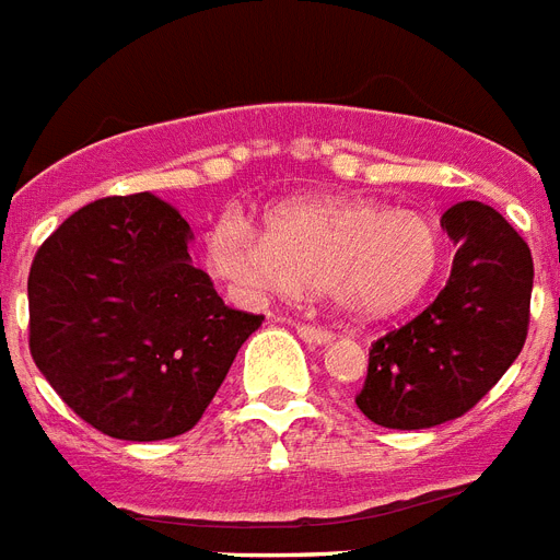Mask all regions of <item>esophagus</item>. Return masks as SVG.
Here are the masks:
<instances>
[{"mask_svg": "<svg viewBox=\"0 0 560 560\" xmlns=\"http://www.w3.org/2000/svg\"><path fill=\"white\" fill-rule=\"evenodd\" d=\"M298 329V335H301L303 341L306 343H315V347H324V343H329L335 338L329 329H320V326H308V324H298L294 326Z\"/></svg>", "mask_w": 560, "mask_h": 560, "instance_id": "esophagus-1", "label": "esophagus"}]
</instances>
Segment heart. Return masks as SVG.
Wrapping results in <instances>:
<instances>
[{
  "mask_svg": "<svg viewBox=\"0 0 560 560\" xmlns=\"http://www.w3.org/2000/svg\"><path fill=\"white\" fill-rule=\"evenodd\" d=\"M208 262L243 301L324 285L358 317H390L424 294L442 262L431 219L375 199H301L277 208L268 231L243 213L219 217Z\"/></svg>",
  "mask_w": 560,
  "mask_h": 560,
  "instance_id": "heart-1",
  "label": "heart"
}]
</instances>
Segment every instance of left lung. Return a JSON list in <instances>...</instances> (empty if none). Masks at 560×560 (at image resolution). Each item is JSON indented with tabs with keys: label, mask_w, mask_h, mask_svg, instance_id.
Masks as SVG:
<instances>
[{
	"label": "left lung",
	"mask_w": 560,
	"mask_h": 560,
	"mask_svg": "<svg viewBox=\"0 0 560 560\" xmlns=\"http://www.w3.org/2000/svg\"><path fill=\"white\" fill-rule=\"evenodd\" d=\"M457 254L436 301L373 343L355 405L370 422L422 431L468 413L521 355L529 326V245L482 202L442 213Z\"/></svg>",
	"instance_id": "1"
}]
</instances>
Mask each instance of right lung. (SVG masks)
I'll return each instance as SVG.
<instances>
[{
  "label": "right lung",
  "instance_id": "add662e5",
  "mask_svg": "<svg viewBox=\"0 0 560 560\" xmlns=\"http://www.w3.org/2000/svg\"><path fill=\"white\" fill-rule=\"evenodd\" d=\"M190 243V225L159 196H109L71 213L34 257V364L106 436L190 431L262 324L222 303Z\"/></svg>",
  "mask_w": 560,
  "mask_h": 560
}]
</instances>
